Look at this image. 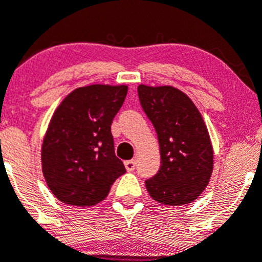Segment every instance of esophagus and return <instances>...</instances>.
<instances>
[{
    "label": "esophagus",
    "instance_id": "1",
    "mask_svg": "<svg viewBox=\"0 0 262 262\" xmlns=\"http://www.w3.org/2000/svg\"><path fill=\"white\" fill-rule=\"evenodd\" d=\"M124 165H125V169L128 170V171H133V170L136 169V161H134V160H128V161L124 162Z\"/></svg>",
    "mask_w": 262,
    "mask_h": 262
}]
</instances>
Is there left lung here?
<instances>
[{
  "label": "left lung",
  "instance_id": "obj_1",
  "mask_svg": "<svg viewBox=\"0 0 262 262\" xmlns=\"http://www.w3.org/2000/svg\"><path fill=\"white\" fill-rule=\"evenodd\" d=\"M142 108L154 124L161 155L159 172L146 180L155 201L190 204L204 192L214 167V151L204 118L184 92L171 85H138Z\"/></svg>",
  "mask_w": 262,
  "mask_h": 262
}]
</instances>
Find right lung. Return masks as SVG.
Listing matches in <instances>:
<instances>
[{
  "instance_id": "obj_1",
  "label": "right lung",
  "mask_w": 262,
  "mask_h": 262,
  "mask_svg": "<svg viewBox=\"0 0 262 262\" xmlns=\"http://www.w3.org/2000/svg\"><path fill=\"white\" fill-rule=\"evenodd\" d=\"M126 93L125 84L80 87L53 113L40 159L48 188L63 204L79 207L98 204L125 172L114 151L111 123Z\"/></svg>"
}]
</instances>
